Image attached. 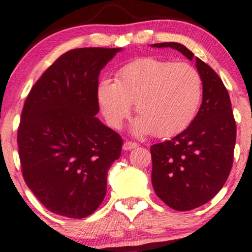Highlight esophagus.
Returning <instances> with one entry per match:
<instances>
[{
    "instance_id": "esophagus-1",
    "label": "esophagus",
    "mask_w": 252,
    "mask_h": 252,
    "mask_svg": "<svg viewBox=\"0 0 252 252\" xmlns=\"http://www.w3.org/2000/svg\"><path fill=\"white\" fill-rule=\"evenodd\" d=\"M136 147H138V144L132 143V142H126L123 144V150L124 151L133 150V149H136Z\"/></svg>"
}]
</instances>
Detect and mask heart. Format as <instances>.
<instances>
[{
	"instance_id": "obj_1",
	"label": "heart",
	"mask_w": 252,
	"mask_h": 252,
	"mask_svg": "<svg viewBox=\"0 0 252 252\" xmlns=\"http://www.w3.org/2000/svg\"><path fill=\"white\" fill-rule=\"evenodd\" d=\"M203 82L198 70L182 62L143 58L119 70L116 82L101 79L96 100L106 122L120 129L132 103L138 114L131 132L154 133L159 138L175 136L192 123L202 103Z\"/></svg>"
}]
</instances>
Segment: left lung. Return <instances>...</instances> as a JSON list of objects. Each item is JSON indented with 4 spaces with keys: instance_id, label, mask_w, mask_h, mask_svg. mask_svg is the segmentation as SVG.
Wrapping results in <instances>:
<instances>
[{
    "instance_id": "8db88e82",
    "label": "left lung",
    "mask_w": 252,
    "mask_h": 252,
    "mask_svg": "<svg viewBox=\"0 0 252 252\" xmlns=\"http://www.w3.org/2000/svg\"><path fill=\"white\" fill-rule=\"evenodd\" d=\"M151 47L179 50L190 61L193 54L177 42ZM203 101L188 128L170 140L151 146L152 186L157 196L176 211L199 207L221 190L233 166L236 124L227 89L217 72L198 58Z\"/></svg>"
}]
</instances>
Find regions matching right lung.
I'll return each instance as SVG.
<instances>
[{
    "instance_id": "obj_1",
    "label": "right lung",
    "mask_w": 252,
    "mask_h": 252,
    "mask_svg": "<svg viewBox=\"0 0 252 252\" xmlns=\"http://www.w3.org/2000/svg\"><path fill=\"white\" fill-rule=\"evenodd\" d=\"M122 48H77L60 56L25 100L17 142L23 176L50 212L92 214L107 191V173L122 138L98 117L100 71Z\"/></svg>"
}]
</instances>
